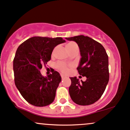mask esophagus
Returning a JSON list of instances; mask_svg holds the SVG:
<instances>
[{
    "label": "esophagus",
    "mask_w": 130,
    "mask_h": 130,
    "mask_svg": "<svg viewBox=\"0 0 130 130\" xmlns=\"http://www.w3.org/2000/svg\"><path fill=\"white\" fill-rule=\"evenodd\" d=\"M66 78V77L64 76V75H61V78H62V80L65 79Z\"/></svg>",
    "instance_id": "obj_1"
}]
</instances>
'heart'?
<instances>
[{"instance_id":"obj_1","label":"heart","mask_w":130,"mask_h":130,"mask_svg":"<svg viewBox=\"0 0 130 130\" xmlns=\"http://www.w3.org/2000/svg\"><path fill=\"white\" fill-rule=\"evenodd\" d=\"M73 43H75L74 42H71V43H69L66 46L69 45L73 44ZM56 68L58 69H59V71H61V72L63 73H66L68 71V65L66 64L65 63L62 62H58L56 65Z\"/></svg>"}]
</instances>
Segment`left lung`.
Masks as SVG:
<instances>
[{"mask_svg":"<svg viewBox=\"0 0 130 130\" xmlns=\"http://www.w3.org/2000/svg\"><path fill=\"white\" fill-rule=\"evenodd\" d=\"M66 39L78 45L81 58L77 69L80 75L87 77L85 82H80L76 77L70 78V96L77 104H92L101 97L109 82L108 56L101 43L88 36L80 35Z\"/></svg>","mask_w":130,"mask_h":130,"instance_id":"1","label":"left lung"}]
</instances>
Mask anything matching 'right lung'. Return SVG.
Instances as JSON below:
<instances>
[{"label": "right lung", "instance_id": "obj_1", "mask_svg": "<svg viewBox=\"0 0 130 130\" xmlns=\"http://www.w3.org/2000/svg\"><path fill=\"white\" fill-rule=\"evenodd\" d=\"M61 37H32L21 43L13 59L14 84L22 96L30 104L43 107L52 104L61 81L57 71L43 77L42 66L51 59L55 46L64 43Z\"/></svg>", "mask_w": 130, "mask_h": 130}]
</instances>
